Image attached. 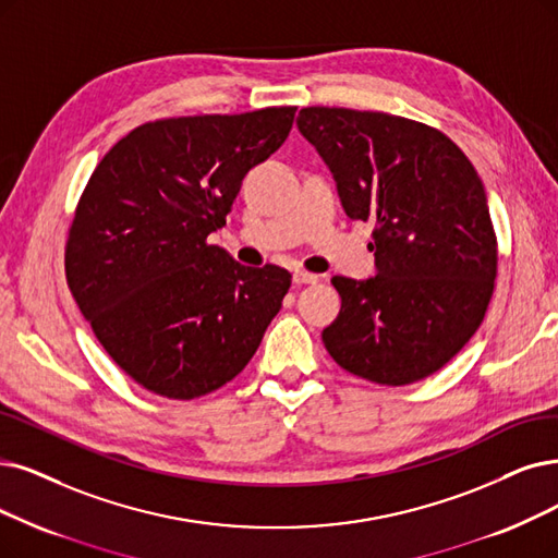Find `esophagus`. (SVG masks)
<instances>
[{"label":"esophagus","mask_w":558,"mask_h":558,"mask_svg":"<svg viewBox=\"0 0 558 558\" xmlns=\"http://www.w3.org/2000/svg\"><path fill=\"white\" fill-rule=\"evenodd\" d=\"M316 281H318V275L302 272V270H295V272H293V283H295V286H306V283H316Z\"/></svg>","instance_id":"34e87169"}]
</instances>
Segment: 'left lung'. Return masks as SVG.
<instances>
[{"label":"left lung","mask_w":558,"mask_h":558,"mask_svg":"<svg viewBox=\"0 0 558 558\" xmlns=\"http://www.w3.org/2000/svg\"><path fill=\"white\" fill-rule=\"evenodd\" d=\"M302 137L329 167L350 219L373 221L375 277H333L323 343L341 368L403 387L433 375L483 323L497 238L474 165L439 130L383 111L304 107Z\"/></svg>","instance_id":"1"}]
</instances>
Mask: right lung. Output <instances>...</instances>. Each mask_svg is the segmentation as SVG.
Instances as JSON below:
<instances>
[{
  "label": "right lung",
  "instance_id": "right-lung-1",
  "mask_svg": "<svg viewBox=\"0 0 558 558\" xmlns=\"http://www.w3.org/2000/svg\"><path fill=\"white\" fill-rule=\"evenodd\" d=\"M295 107L162 119L111 146L65 244V279L96 339L144 389L190 400L250 364L291 288L208 235L242 178L286 142Z\"/></svg>",
  "mask_w": 558,
  "mask_h": 558
}]
</instances>
